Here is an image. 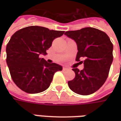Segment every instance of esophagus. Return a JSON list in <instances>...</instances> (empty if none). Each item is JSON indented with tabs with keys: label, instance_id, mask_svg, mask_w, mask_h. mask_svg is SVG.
Segmentation results:
<instances>
[{
	"label": "esophagus",
	"instance_id": "34e87169",
	"mask_svg": "<svg viewBox=\"0 0 121 121\" xmlns=\"http://www.w3.org/2000/svg\"><path fill=\"white\" fill-rule=\"evenodd\" d=\"M68 69L67 68V67H63V71H66V70H67Z\"/></svg>",
	"mask_w": 121,
	"mask_h": 121
}]
</instances>
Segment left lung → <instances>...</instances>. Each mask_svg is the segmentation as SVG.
<instances>
[{
  "instance_id": "1",
  "label": "left lung",
  "mask_w": 121,
  "mask_h": 121,
  "mask_svg": "<svg viewBox=\"0 0 121 121\" xmlns=\"http://www.w3.org/2000/svg\"><path fill=\"white\" fill-rule=\"evenodd\" d=\"M67 37L75 41L78 53L76 61L85 59L84 68L74 67L75 78L68 82L69 88L79 95H88L99 90L106 80L113 61V44L103 31L91 27L67 31Z\"/></svg>"
}]
</instances>
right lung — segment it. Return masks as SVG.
Listing matches in <instances>:
<instances>
[{
    "instance_id": "obj_1",
    "label": "right lung",
    "mask_w": 121,
    "mask_h": 121,
    "mask_svg": "<svg viewBox=\"0 0 121 121\" xmlns=\"http://www.w3.org/2000/svg\"><path fill=\"white\" fill-rule=\"evenodd\" d=\"M64 31L30 26L14 33L6 46V63L13 81L28 93H38L50 86L56 72L62 67L48 63L39 55L47 54L53 40Z\"/></svg>"
}]
</instances>
